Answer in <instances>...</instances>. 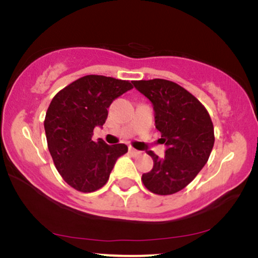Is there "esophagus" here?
Listing matches in <instances>:
<instances>
[{"label": "esophagus", "mask_w": 258, "mask_h": 258, "mask_svg": "<svg viewBox=\"0 0 258 258\" xmlns=\"http://www.w3.org/2000/svg\"><path fill=\"white\" fill-rule=\"evenodd\" d=\"M128 152H130V154H131V155H133V156H139V155H141V154H142V152H139V150L135 149V148H130Z\"/></svg>", "instance_id": "esophagus-1"}]
</instances>
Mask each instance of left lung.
Segmentation results:
<instances>
[{
  "label": "left lung",
  "instance_id": "8db88e82",
  "mask_svg": "<svg viewBox=\"0 0 258 258\" xmlns=\"http://www.w3.org/2000/svg\"><path fill=\"white\" fill-rule=\"evenodd\" d=\"M133 85L153 103L155 127L167 146L164 158L148 153L154 166L143 173L142 182L154 194H174L205 166L215 143L214 123L205 106L176 82L154 79Z\"/></svg>",
  "mask_w": 258,
  "mask_h": 258
}]
</instances>
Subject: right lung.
I'll return each mask as SVG.
<instances>
[{
  "label": "right lung",
  "mask_w": 258,
  "mask_h": 258,
  "mask_svg": "<svg viewBox=\"0 0 258 258\" xmlns=\"http://www.w3.org/2000/svg\"><path fill=\"white\" fill-rule=\"evenodd\" d=\"M133 86L126 80L86 75L53 97L44 117L47 146L54 166L70 186L82 193L98 190L108 182L125 144L92 141L96 126L104 125L112 100Z\"/></svg>",
  "instance_id": "1"
}]
</instances>
